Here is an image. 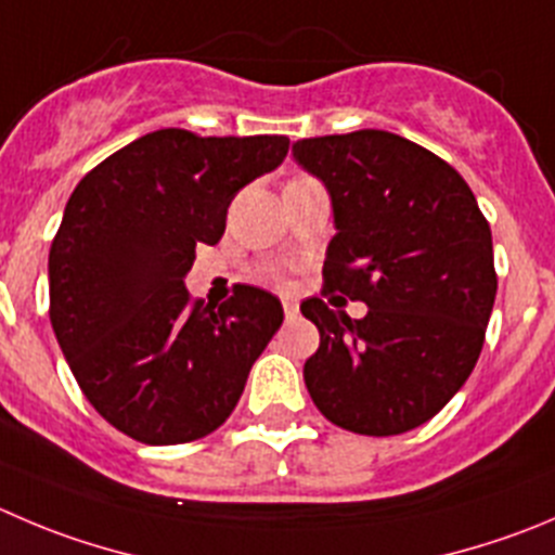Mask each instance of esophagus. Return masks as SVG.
Masks as SVG:
<instances>
[{
    "instance_id": "obj_1",
    "label": "esophagus",
    "mask_w": 555,
    "mask_h": 555,
    "mask_svg": "<svg viewBox=\"0 0 555 555\" xmlns=\"http://www.w3.org/2000/svg\"><path fill=\"white\" fill-rule=\"evenodd\" d=\"M283 313H286V319H294L299 313V305L294 299H283Z\"/></svg>"
}]
</instances>
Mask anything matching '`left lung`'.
<instances>
[{
  "label": "left lung",
  "mask_w": 555,
  "mask_h": 555,
  "mask_svg": "<svg viewBox=\"0 0 555 555\" xmlns=\"http://www.w3.org/2000/svg\"><path fill=\"white\" fill-rule=\"evenodd\" d=\"M292 155L332 202L324 292L367 305L351 319L305 299L321 335L305 387L337 427L414 430L455 398L482 351L495 299L488 220L450 163L387 130L302 139Z\"/></svg>",
  "instance_id": "1"
}]
</instances>
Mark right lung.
<instances>
[{"mask_svg":"<svg viewBox=\"0 0 555 555\" xmlns=\"http://www.w3.org/2000/svg\"><path fill=\"white\" fill-rule=\"evenodd\" d=\"M286 135L155 130L73 190L49 253L51 326L98 414L141 444L218 430L283 324L281 299L240 286L190 302L195 245H218L234 195L286 160Z\"/></svg>","mask_w":555,"mask_h":555,"instance_id":"obj_1","label":"right lung"}]
</instances>
